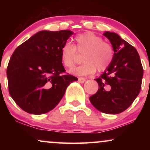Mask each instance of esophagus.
<instances>
[{
  "label": "esophagus",
  "instance_id": "obj_1",
  "mask_svg": "<svg viewBox=\"0 0 150 150\" xmlns=\"http://www.w3.org/2000/svg\"><path fill=\"white\" fill-rule=\"evenodd\" d=\"M85 81V78H84V77H79L78 78V82H80V83H84Z\"/></svg>",
  "mask_w": 150,
  "mask_h": 150
}]
</instances>
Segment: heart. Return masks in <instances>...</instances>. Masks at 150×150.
<instances>
[{"label":"heart","mask_w":150,"mask_h":150,"mask_svg":"<svg viewBox=\"0 0 150 150\" xmlns=\"http://www.w3.org/2000/svg\"><path fill=\"white\" fill-rule=\"evenodd\" d=\"M75 46L66 43L62 46L61 59L66 68H72L77 58L76 49L79 52H85L82 61L85 63L71 70L70 73L80 76L94 73L97 68L99 71L106 70L113 58L112 46L104 42L102 38L91 32H87L75 37Z\"/></svg>","instance_id":"1"}]
</instances>
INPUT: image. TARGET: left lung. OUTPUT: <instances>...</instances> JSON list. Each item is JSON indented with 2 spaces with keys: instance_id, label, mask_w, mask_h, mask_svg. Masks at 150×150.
Here are the masks:
<instances>
[{
  "instance_id": "1",
  "label": "left lung",
  "mask_w": 150,
  "mask_h": 150,
  "mask_svg": "<svg viewBox=\"0 0 150 150\" xmlns=\"http://www.w3.org/2000/svg\"><path fill=\"white\" fill-rule=\"evenodd\" d=\"M103 35L112 45L113 58L104 73L95 79L99 89L89 100L101 112L117 114L127 109L140 93L143 68L135 47L114 32H105Z\"/></svg>"
}]
</instances>
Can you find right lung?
Returning <instances> with one entry per match:
<instances>
[{"mask_svg": "<svg viewBox=\"0 0 150 150\" xmlns=\"http://www.w3.org/2000/svg\"><path fill=\"white\" fill-rule=\"evenodd\" d=\"M73 32L40 31L19 46L10 58L8 68L11 97L22 110L43 114L53 109L77 77L63 75L62 46Z\"/></svg>", "mask_w": 150, "mask_h": 150, "instance_id": "add662e5", "label": "right lung"}]
</instances>
